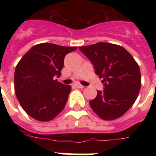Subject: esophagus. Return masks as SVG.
Segmentation results:
<instances>
[{"label": "esophagus", "mask_w": 156, "mask_h": 156, "mask_svg": "<svg viewBox=\"0 0 156 156\" xmlns=\"http://www.w3.org/2000/svg\"><path fill=\"white\" fill-rule=\"evenodd\" d=\"M74 86H75V87H77V88H81V89H83V88L85 87L84 86L81 85L80 83H75V84H74Z\"/></svg>", "instance_id": "obj_1"}]
</instances>
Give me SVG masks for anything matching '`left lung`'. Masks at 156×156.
<instances>
[{
	"mask_svg": "<svg viewBox=\"0 0 156 156\" xmlns=\"http://www.w3.org/2000/svg\"><path fill=\"white\" fill-rule=\"evenodd\" d=\"M103 78L104 90L90 100L92 110L106 121L121 116L130 108L141 88L139 66L130 53L119 45L100 42L79 47Z\"/></svg>",
	"mask_w": 156,
	"mask_h": 156,
	"instance_id": "1",
	"label": "left lung"
}]
</instances>
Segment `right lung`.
I'll return each instance as SVG.
<instances>
[{
  "instance_id": "right-lung-1",
  "label": "right lung",
  "mask_w": 156,
  "mask_h": 156,
  "mask_svg": "<svg viewBox=\"0 0 156 156\" xmlns=\"http://www.w3.org/2000/svg\"><path fill=\"white\" fill-rule=\"evenodd\" d=\"M77 47L43 43L35 45L16 66L14 89L24 111L40 121H49L64 109L71 90L57 79L66 54Z\"/></svg>"
}]
</instances>
